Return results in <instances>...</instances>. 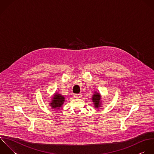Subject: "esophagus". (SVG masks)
Returning <instances> with one entry per match:
<instances>
[{"instance_id": "34e87169", "label": "esophagus", "mask_w": 154, "mask_h": 154, "mask_svg": "<svg viewBox=\"0 0 154 154\" xmlns=\"http://www.w3.org/2000/svg\"><path fill=\"white\" fill-rule=\"evenodd\" d=\"M74 97L75 98H80L82 97V94H75V95H74Z\"/></svg>"}]
</instances>
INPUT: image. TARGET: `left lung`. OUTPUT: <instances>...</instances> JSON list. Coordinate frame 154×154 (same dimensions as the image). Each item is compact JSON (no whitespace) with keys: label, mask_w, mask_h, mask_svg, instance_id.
<instances>
[{"label":"left lung","mask_w":154,"mask_h":154,"mask_svg":"<svg viewBox=\"0 0 154 154\" xmlns=\"http://www.w3.org/2000/svg\"><path fill=\"white\" fill-rule=\"evenodd\" d=\"M101 95L97 92H94V94L92 96V100L94 102V104L96 109L101 107Z\"/></svg>","instance_id":"left-lung-1"}]
</instances>
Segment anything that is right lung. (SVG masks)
Segmentation results:
<instances>
[{"mask_svg":"<svg viewBox=\"0 0 154 154\" xmlns=\"http://www.w3.org/2000/svg\"><path fill=\"white\" fill-rule=\"evenodd\" d=\"M64 101L65 97H63V96H62L61 94L56 93L52 97L51 102L49 103V104L53 109H59L62 106Z\"/></svg>","mask_w":154,"mask_h":154,"instance_id":"add662e5","label":"right lung"}]
</instances>
